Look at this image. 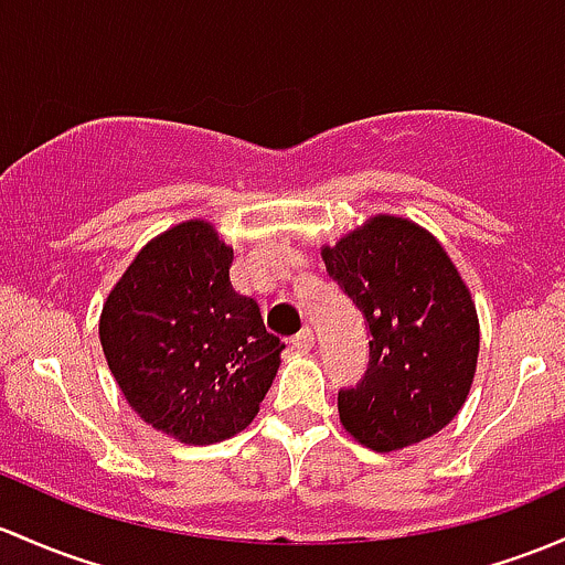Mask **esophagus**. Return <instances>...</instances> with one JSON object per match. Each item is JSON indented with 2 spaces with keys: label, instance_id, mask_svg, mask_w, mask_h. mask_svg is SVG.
<instances>
[{
  "label": "esophagus",
  "instance_id": "obj_1",
  "mask_svg": "<svg viewBox=\"0 0 565 565\" xmlns=\"http://www.w3.org/2000/svg\"><path fill=\"white\" fill-rule=\"evenodd\" d=\"M292 347L298 349V352H311V349H313V330L302 328L298 335L292 338Z\"/></svg>",
  "mask_w": 565,
  "mask_h": 565
}]
</instances>
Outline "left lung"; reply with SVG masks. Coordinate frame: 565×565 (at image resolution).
<instances>
[{
	"label": "left lung",
	"instance_id": "1",
	"mask_svg": "<svg viewBox=\"0 0 565 565\" xmlns=\"http://www.w3.org/2000/svg\"><path fill=\"white\" fill-rule=\"evenodd\" d=\"M332 281L362 311L371 360L338 392L343 430L373 452L425 441L457 417L479 358V317L449 254L412 218L376 213L322 246Z\"/></svg>",
	"mask_w": 565,
	"mask_h": 565
}]
</instances>
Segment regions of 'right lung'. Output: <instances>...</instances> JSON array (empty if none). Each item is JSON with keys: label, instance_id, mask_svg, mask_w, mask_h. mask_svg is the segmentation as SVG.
I'll return each mask as SVG.
<instances>
[{"label": "right lung", "instance_id": "add662e5", "mask_svg": "<svg viewBox=\"0 0 565 565\" xmlns=\"http://www.w3.org/2000/svg\"><path fill=\"white\" fill-rule=\"evenodd\" d=\"M233 246L189 218L151 237L99 317V343L132 412L175 441H224L252 425L284 343L230 281Z\"/></svg>", "mask_w": 565, "mask_h": 565}]
</instances>
